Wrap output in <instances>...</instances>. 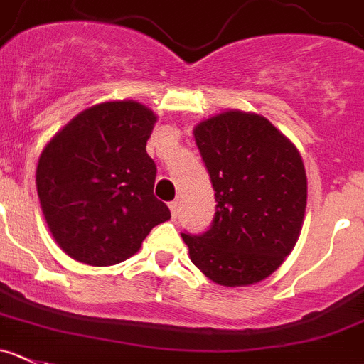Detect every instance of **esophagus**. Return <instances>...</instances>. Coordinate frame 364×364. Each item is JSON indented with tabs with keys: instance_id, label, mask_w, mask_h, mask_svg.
<instances>
[{
	"instance_id": "esophagus-1",
	"label": "esophagus",
	"mask_w": 364,
	"mask_h": 364,
	"mask_svg": "<svg viewBox=\"0 0 364 364\" xmlns=\"http://www.w3.org/2000/svg\"><path fill=\"white\" fill-rule=\"evenodd\" d=\"M168 208H171V213H172V217H178V213H179V201H172L171 205H168Z\"/></svg>"
}]
</instances>
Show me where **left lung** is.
<instances>
[{"instance_id": "left-lung-1", "label": "left lung", "mask_w": 364, "mask_h": 364, "mask_svg": "<svg viewBox=\"0 0 364 364\" xmlns=\"http://www.w3.org/2000/svg\"><path fill=\"white\" fill-rule=\"evenodd\" d=\"M193 138L217 205L208 232L181 233L190 260L219 285L257 284L300 237L307 205L300 152L269 120L242 111L201 122Z\"/></svg>"}]
</instances>
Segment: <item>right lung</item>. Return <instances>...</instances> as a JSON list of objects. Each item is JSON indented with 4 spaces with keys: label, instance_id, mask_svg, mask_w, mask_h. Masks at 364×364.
<instances>
[{
    "label": "right lung",
    "instance_id": "add662e5",
    "mask_svg": "<svg viewBox=\"0 0 364 364\" xmlns=\"http://www.w3.org/2000/svg\"><path fill=\"white\" fill-rule=\"evenodd\" d=\"M156 114L104 102L68 122L39 156L36 185L53 239L71 259L114 266L140 250L171 210L154 196L147 140Z\"/></svg>",
    "mask_w": 364,
    "mask_h": 364
}]
</instances>
